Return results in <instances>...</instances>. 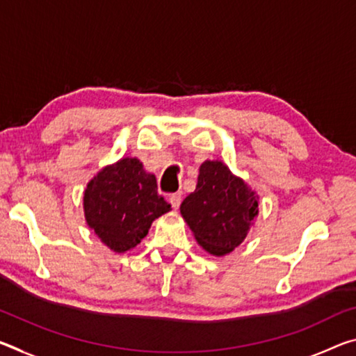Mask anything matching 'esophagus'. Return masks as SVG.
Wrapping results in <instances>:
<instances>
[{"label": "esophagus", "mask_w": 356, "mask_h": 356, "mask_svg": "<svg viewBox=\"0 0 356 356\" xmlns=\"http://www.w3.org/2000/svg\"><path fill=\"white\" fill-rule=\"evenodd\" d=\"M169 202H171V206L174 207V209H179V206H180V202H182V193H172L171 196H169Z\"/></svg>", "instance_id": "1"}]
</instances>
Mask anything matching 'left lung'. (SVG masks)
<instances>
[{
    "label": "left lung",
    "mask_w": 356,
    "mask_h": 356,
    "mask_svg": "<svg viewBox=\"0 0 356 356\" xmlns=\"http://www.w3.org/2000/svg\"><path fill=\"white\" fill-rule=\"evenodd\" d=\"M255 190L220 160L201 163L198 184L180 204V213L207 253L225 257L239 247L258 217Z\"/></svg>",
    "instance_id": "obj_1"
}]
</instances>
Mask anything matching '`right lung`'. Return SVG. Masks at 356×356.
Listing matches in <instances>:
<instances>
[{"instance_id": "right-lung-1", "label": "right lung", "mask_w": 356, "mask_h": 356, "mask_svg": "<svg viewBox=\"0 0 356 356\" xmlns=\"http://www.w3.org/2000/svg\"><path fill=\"white\" fill-rule=\"evenodd\" d=\"M171 211L156 191V179L136 156L99 169L83 191L86 222L99 241L115 253L140 244L155 218Z\"/></svg>"}]
</instances>
